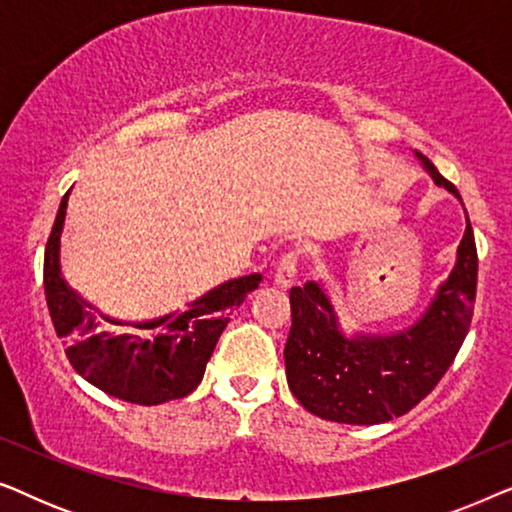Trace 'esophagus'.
Wrapping results in <instances>:
<instances>
[{"label":"esophagus","instance_id":"34e87169","mask_svg":"<svg viewBox=\"0 0 512 512\" xmlns=\"http://www.w3.org/2000/svg\"><path fill=\"white\" fill-rule=\"evenodd\" d=\"M296 272H298V256L291 251V254H284L279 258L275 265V272H272V279H275V284L282 286V289H289L293 279H296Z\"/></svg>","mask_w":512,"mask_h":512}]
</instances>
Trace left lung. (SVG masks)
<instances>
[{"mask_svg": "<svg viewBox=\"0 0 512 512\" xmlns=\"http://www.w3.org/2000/svg\"><path fill=\"white\" fill-rule=\"evenodd\" d=\"M433 184L461 195L422 153ZM478 286L471 221L450 277L415 324L394 333H347L321 282L293 286L291 331L284 347L286 382L305 410L338 424H382L429 396L464 345Z\"/></svg>", "mask_w": 512, "mask_h": 512, "instance_id": "8db88e82", "label": "left lung"}]
</instances>
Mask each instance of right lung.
<instances>
[{
  "mask_svg": "<svg viewBox=\"0 0 512 512\" xmlns=\"http://www.w3.org/2000/svg\"><path fill=\"white\" fill-rule=\"evenodd\" d=\"M69 193L60 202L44 254V291L58 338L67 342V359L83 380L104 394L137 405H158L191 394L202 382L207 361L228 326L230 312L258 289L261 275L228 279L184 312H170L146 321H123L90 305L62 277V230ZM104 320L132 325L137 334L100 332Z\"/></svg>",
  "mask_w": 512,
  "mask_h": 512,
  "instance_id": "add662e5",
  "label": "right lung"
}]
</instances>
